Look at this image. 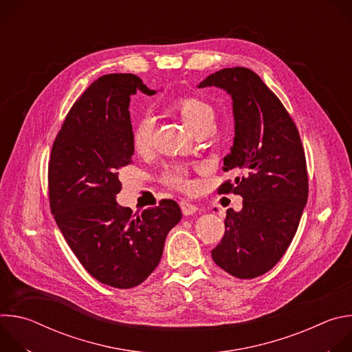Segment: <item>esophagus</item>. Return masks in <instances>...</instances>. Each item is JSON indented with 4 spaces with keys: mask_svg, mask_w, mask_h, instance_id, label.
I'll use <instances>...</instances> for the list:
<instances>
[{
    "mask_svg": "<svg viewBox=\"0 0 352 352\" xmlns=\"http://www.w3.org/2000/svg\"><path fill=\"white\" fill-rule=\"evenodd\" d=\"M179 208H181L184 216H190V214L197 212V208L195 205H192L190 202H188V200H181Z\"/></svg>",
    "mask_w": 352,
    "mask_h": 352,
    "instance_id": "obj_1",
    "label": "esophagus"
}]
</instances>
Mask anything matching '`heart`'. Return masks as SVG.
<instances>
[{
  "instance_id": "b5f03b06",
  "label": "heart",
  "mask_w": 352,
  "mask_h": 352,
  "mask_svg": "<svg viewBox=\"0 0 352 352\" xmlns=\"http://www.w3.org/2000/svg\"><path fill=\"white\" fill-rule=\"evenodd\" d=\"M174 109L178 111L184 122L193 133L210 122H214V110L205 100L195 96H182L174 102ZM155 122L152 117H140L132 128V144L136 153H147L152 147ZM162 182L170 188L188 189L189 173L184 166H170L162 174Z\"/></svg>"
}]
</instances>
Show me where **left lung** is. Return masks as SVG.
<instances>
[{
	"instance_id": "obj_1",
	"label": "left lung",
	"mask_w": 352,
	"mask_h": 352,
	"mask_svg": "<svg viewBox=\"0 0 352 352\" xmlns=\"http://www.w3.org/2000/svg\"><path fill=\"white\" fill-rule=\"evenodd\" d=\"M217 86L232 97L235 138L219 193L241 195L242 210H227L226 231L212 250L214 263L236 278H255L283 258L308 200L305 150L298 128L280 98L254 72L224 68L199 87Z\"/></svg>"
}]
</instances>
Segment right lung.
Masks as SVG:
<instances>
[{
    "mask_svg": "<svg viewBox=\"0 0 352 352\" xmlns=\"http://www.w3.org/2000/svg\"><path fill=\"white\" fill-rule=\"evenodd\" d=\"M152 96L133 74L94 80L74 103L48 160V202L72 252L97 281L142 284L160 263L166 236L181 220L175 200L132 213L118 206L120 173L132 164L131 94Z\"/></svg>",
    "mask_w": 352,
    "mask_h": 352,
    "instance_id": "1",
    "label": "right lung"
}]
</instances>
